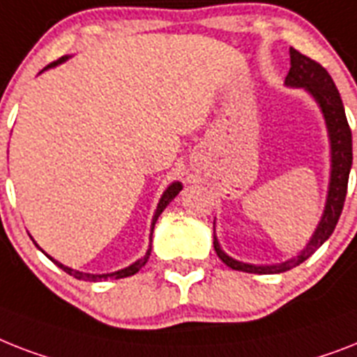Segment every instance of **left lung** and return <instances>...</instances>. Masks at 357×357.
Instances as JSON below:
<instances>
[{
  "label": "left lung",
  "mask_w": 357,
  "mask_h": 357,
  "mask_svg": "<svg viewBox=\"0 0 357 357\" xmlns=\"http://www.w3.org/2000/svg\"><path fill=\"white\" fill-rule=\"evenodd\" d=\"M289 58H291V68H289V73L286 77V86L304 88L306 91H310L321 106L324 119H326L330 146H332V174H330L328 198H326L323 218H321L314 236L306 244L303 253L282 264L253 266V264L238 262V260L231 259L222 251L218 240H216V234H214V249H216V255L222 259V262L227 264L229 268L236 269V271H245V273L273 275L297 268L308 257H312L315 249L321 248L330 238V234L334 233L339 216H341V211H343L344 198H347L349 174L350 167H352V132H350L349 121H347V115H344L341 95H339L328 71L319 62H315L306 54L299 53L294 47L289 49Z\"/></svg>",
  "instance_id": "1"
}]
</instances>
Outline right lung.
Segmentation results:
<instances>
[{"instance_id": "obj_1", "label": "right lung", "mask_w": 357, "mask_h": 357, "mask_svg": "<svg viewBox=\"0 0 357 357\" xmlns=\"http://www.w3.org/2000/svg\"><path fill=\"white\" fill-rule=\"evenodd\" d=\"M63 60H66V56L58 58L56 62H51V63H49V66H45V68H43V69L53 68V66H56V63L63 62ZM179 190H181V183H178V181H176V183L170 185V187L167 188V190H165V194H163V196H161V199H159L158 211H155V214H153V220H152V233H153V225H155V222H158V218H159V214L163 213L165 207H167V205H169L170 202H172V199L176 198V196H178ZM152 233H150V242H152ZM150 251H152V245H150L149 251H146V255H144L143 259H139L137 262H133L132 266H128V268H124V269H121V271H115V273H109V275H89V273H80V271H73V269H71V268H66L63 264H60V262H56V260H53V259H51V257H49V255H47V257H49V259H51V260H53L54 264H56L58 268H62L63 271H66V273L73 275L75 279H78V280H80V279H86V280H93V282H95V280L108 279V277H113V279H124V277H130V275L137 273L139 269L143 268L144 264H146V260H149Z\"/></svg>"}]
</instances>
